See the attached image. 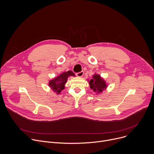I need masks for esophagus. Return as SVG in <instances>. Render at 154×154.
I'll return each mask as SVG.
<instances>
[{
  "label": "esophagus",
  "instance_id": "esophagus-1",
  "mask_svg": "<svg viewBox=\"0 0 154 154\" xmlns=\"http://www.w3.org/2000/svg\"><path fill=\"white\" fill-rule=\"evenodd\" d=\"M83 74H84V72L83 71H81V72H78V73L76 74L77 76L79 77H82L83 75Z\"/></svg>",
  "mask_w": 154,
  "mask_h": 154
}]
</instances>
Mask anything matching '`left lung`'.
Instances as JSON below:
<instances>
[{
  "instance_id": "obj_1",
  "label": "left lung",
  "mask_w": 154,
  "mask_h": 154,
  "mask_svg": "<svg viewBox=\"0 0 154 154\" xmlns=\"http://www.w3.org/2000/svg\"><path fill=\"white\" fill-rule=\"evenodd\" d=\"M91 88L96 93V94L102 93L108 87V83L100 76V75L95 73L92 79L88 80Z\"/></svg>"
}]
</instances>
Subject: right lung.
Instances as JSON below:
<instances>
[{
	"instance_id": "right-lung-1",
	"label": "right lung",
	"mask_w": 154,
	"mask_h": 154,
	"mask_svg": "<svg viewBox=\"0 0 154 154\" xmlns=\"http://www.w3.org/2000/svg\"><path fill=\"white\" fill-rule=\"evenodd\" d=\"M75 77V74L72 71H69L63 72L58 76L51 79L49 82V86L57 94H60L61 91L65 88V85L68 81V79L71 77Z\"/></svg>"
}]
</instances>
